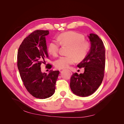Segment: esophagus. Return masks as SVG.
Masks as SVG:
<instances>
[{
	"label": "esophagus",
	"mask_w": 124,
	"mask_h": 124,
	"mask_svg": "<svg viewBox=\"0 0 124 124\" xmlns=\"http://www.w3.org/2000/svg\"><path fill=\"white\" fill-rule=\"evenodd\" d=\"M67 70H68V71H69V72H71V71H70V70H69V69H67Z\"/></svg>",
	"instance_id": "1"
}]
</instances>
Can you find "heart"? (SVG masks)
<instances>
[{"instance_id":"obj_1","label":"heart","mask_w":124,"mask_h":124,"mask_svg":"<svg viewBox=\"0 0 124 124\" xmlns=\"http://www.w3.org/2000/svg\"><path fill=\"white\" fill-rule=\"evenodd\" d=\"M57 40L58 42L52 40L47 47L48 52L53 56L58 54L60 44L61 46H68L67 55L61 56L55 61V67L59 69L68 68L76 60L79 62L83 60L89 51L90 43L85 40L83 35L75 32H64L58 37Z\"/></svg>"}]
</instances>
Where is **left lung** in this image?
<instances>
[{"label":"left lung","mask_w":124,"mask_h":124,"mask_svg":"<svg viewBox=\"0 0 124 124\" xmlns=\"http://www.w3.org/2000/svg\"><path fill=\"white\" fill-rule=\"evenodd\" d=\"M91 44L89 53L77 66L84 68V72L73 73L70 86L74 94L87 97L93 94L101 85L104 76L105 49L102 40L95 34L88 36Z\"/></svg>","instance_id":"obj_1"}]
</instances>
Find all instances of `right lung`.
I'll return each instance as SVG.
<instances>
[{
	"label": "right lung",
	"mask_w": 124,
	"mask_h": 124,
	"mask_svg": "<svg viewBox=\"0 0 124 124\" xmlns=\"http://www.w3.org/2000/svg\"><path fill=\"white\" fill-rule=\"evenodd\" d=\"M48 34V30H35L23 40L17 53V67L24 86L31 95L41 99L54 94L59 74V71L48 74L41 71V64L48 58L45 38ZM47 66L50 69L52 66Z\"/></svg>",
	"instance_id": "right-lung-1"
}]
</instances>
